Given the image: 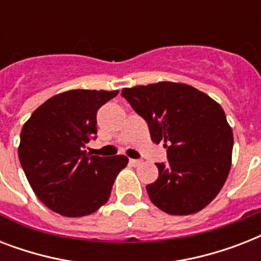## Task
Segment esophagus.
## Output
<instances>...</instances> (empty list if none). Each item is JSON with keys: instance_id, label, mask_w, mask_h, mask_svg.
<instances>
[{"instance_id": "obj_1", "label": "esophagus", "mask_w": 261, "mask_h": 261, "mask_svg": "<svg viewBox=\"0 0 261 261\" xmlns=\"http://www.w3.org/2000/svg\"><path fill=\"white\" fill-rule=\"evenodd\" d=\"M130 164H131V165H133V167H138V165H141V164H142V161H141V160L131 159L130 160Z\"/></svg>"}]
</instances>
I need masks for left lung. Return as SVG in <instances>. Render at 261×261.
<instances>
[{"mask_svg":"<svg viewBox=\"0 0 261 261\" xmlns=\"http://www.w3.org/2000/svg\"><path fill=\"white\" fill-rule=\"evenodd\" d=\"M123 97L149 124L151 141H164L167 164L146 186L153 204L171 215H190L222 190L231 167L233 131L222 107L187 84L161 81L123 88Z\"/></svg>","mask_w":261,"mask_h":261,"instance_id":"left-lung-1","label":"left lung"}]
</instances>
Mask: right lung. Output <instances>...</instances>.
Returning a JSON list of instances; mask_svg holds the SVG:
<instances>
[{
	"mask_svg": "<svg viewBox=\"0 0 261 261\" xmlns=\"http://www.w3.org/2000/svg\"><path fill=\"white\" fill-rule=\"evenodd\" d=\"M118 93L66 90L43 102L24 123L18 159L31 188L50 210L79 218L108 202L128 159L89 155L85 146L97 133V110Z\"/></svg>",
	"mask_w": 261,
	"mask_h": 261,
	"instance_id": "obj_1",
	"label": "right lung"
}]
</instances>
